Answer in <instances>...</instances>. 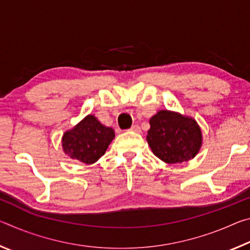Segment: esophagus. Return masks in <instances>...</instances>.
Returning <instances> with one entry per match:
<instances>
[{"mask_svg":"<svg viewBox=\"0 0 250 250\" xmlns=\"http://www.w3.org/2000/svg\"><path fill=\"white\" fill-rule=\"evenodd\" d=\"M130 131H132V132L139 133V132H141V128H140V126H139L138 125H133L130 128Z\"/></svg>","mask_w":250,"mask_h":250,"instance_id":"obj_1","label":"esophagus"}]
</instances>
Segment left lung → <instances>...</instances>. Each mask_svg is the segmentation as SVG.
I'll list each match as a JSON object with an SVG mask.
<instances>
[{
	"instance_id": "1",
	"label": "left lung",
	"mask_w": 250,
	"mask_h": 250,
	"mask_svg": "<svg viewBox=\"0 0 250 250\" xmlns=\"http://www.w3.org/2000/svg\"><path fill=\"white\" fill-rule=\"evenodd\" d=\"M146 141L152 152L168 164L193 159L202 146V131L193 118L161 110L150 119Z\"/></svg>"
}]
</instances>
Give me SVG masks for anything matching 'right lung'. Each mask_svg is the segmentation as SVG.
Listing matches in <instances>:
<instances>
[{
	"label": "right lung",
	"mask_w": 250,
	"mask_h": 250,
	"mask_svg": "<svg viewBox=\"0 0 250 250\" xmlns=\"http://www.w3.org/2000/svg\"><path fill=\"white\" fill-rule=\"evenodd\" d=\"M113 138V129L101 125L95 116L88 115L62 135V150L71 159L92 164L104 154Z\"/></svg>",
	"instance_id": "obj_1"
}]
</instances>
